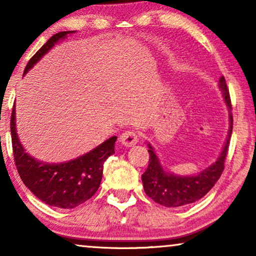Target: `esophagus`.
Wrapping results in <instances>:
<instances>
[{"label":"esophagus","instance_id":"obj_1","mask_svg":"<svg viewBox=\"0 0 256 256\" xmlns=\"http://www.w3.org/2000/svg\"><path fill=\"white\" fill-rule=\"evenodd\" d=\"M120 141L124 146H132L138 142V134L134 130H127L120 136Z\"/></svg>","mask_w":256,"mask_h":256}]
</instances>
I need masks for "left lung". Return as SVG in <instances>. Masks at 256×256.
Returning a JSON list of instances; mask_svg holds the SVG:
<instances>
[{"mask_svg":"<svg viewBox=\"0 0 256 256\" xmlns=\"http://www.w3.org/2000/svg\"><path fill=\"white\" fill-rule=\"evenodd\" d=\"M219 88L222 92L224 99L230 110V129L225 146L216 163L206 168L196 176H177L174 174L166 172L163 169L152 146L148 144L149 166L146 172L142 174L143 188L146 196L157 204L166 206V208H180V206L192 204L204 197L222 176L224 168H225V158L233 129V116L230 113L232 104H230V92L224 76L219 79Z\"/></svg>","mask_w":256,"mask_h":256,"instance_id":"1","label":"left lung"}]
</instances>
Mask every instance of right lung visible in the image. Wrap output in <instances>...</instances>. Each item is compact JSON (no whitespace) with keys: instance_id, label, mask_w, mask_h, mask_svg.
Masks as SVG:
<instances>
[{"instance_id":"add662e5","label":"right lung","mask_w":256,"mask_h":256,"mask_svg":"<svg viewBox=\"0 0 256 256\" xmlns=\"http://www.w3.org/2000/svg\"><path fill=\"white\" fill-rule=\"evenodd\" d=\"M74 31H62L52 36L30 59L24 74L52 48L58 40ZM12 142L15 164L26 186L45 204L59 208H74L92 197L100 186L104 163L113 155L116 136L108 138L90 152L65 163H45L28 155L16 132L15 106L12 108Z\"/></svg>"}]
</instances>
